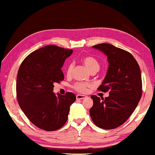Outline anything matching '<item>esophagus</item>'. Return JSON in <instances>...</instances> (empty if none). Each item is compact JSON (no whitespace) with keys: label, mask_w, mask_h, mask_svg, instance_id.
Listing matches in <instances>:
<instances>
[{"label":"esophagus","mask_w":155,"mask_h":155,"mask_svg":"<svg viewBox=\"0 0 155 155\" xmlns=\"http://www.w3.org/2000/svg\"><path fill=\"white\" fill-rule=\"evenodd\" d=\"M86 98H87V97L85 96V95H76V99H77V100H83V99H85Z\"/></svg>","instance_id":"esophagus-1"}]
</instances>
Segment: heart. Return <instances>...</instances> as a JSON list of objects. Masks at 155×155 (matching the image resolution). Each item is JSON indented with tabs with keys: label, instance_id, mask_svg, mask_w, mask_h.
<instances>
[{
	"label": "heart",
	"instance_id": "b5f03b06",
	"mask_svg": "<svg viewBox=\"0 0 155 155\" xmlns=\"http://www.w3.org/2000/svg\"><path fill=\"white\" fill-rule=\"evenodd\" d=\"M83 63L84 64L86 68L90 70V72L93 71L94 70H99V63L98 62L94 57H91V56H87V57H85L84 58H83ZM73 64L72 63H70L68 67V69H67V74L68 75H70V74L72 73V70H73ZM91 86L90 84L87 83H78L74 85V89L76 90V91H78L80 93H85L87 91V87Z\"/></svg>",
	"mask_w": 155,
	"mask_h": 155
}]
</instances>
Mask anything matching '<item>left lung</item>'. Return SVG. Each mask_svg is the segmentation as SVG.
Masks as SVG:
<instances>
[{
    "instance_id": "1",
    "label": "left lung",
    "mask_w": 155,
    "mask_h": 155,
    "mask_svg": "<svg viewBox=\"0 0 155 155\" xmlns=\"http://www.w3.org/2000/svg\"><path fill=\"white\" fill-rule=\"evenodd\" d=\"M93 48L107 57L108 68L102 84V92H109L106 98L92 95L93 106L90 115L97 127L116 129L130 117L137 108L142 93V75L139 66L132 54L110 44H100Z\"/></svg>"
}]
</instances>
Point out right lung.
<instances>
[{
	"label": "right lung",
	"mask_w": 155,
	"mask_h": 155,
	"mask_svg": "<svg viewBox=\"0 0 155 155\" xmlns=\"http://www.w3.org/2000/svg\"><path fill=\"white\" fill-rule=\"evenodd\" d=\"M54 45L41 47L28 54L18 71L17 99L21 108L36 127L55 131L68 120L70 107L75 101L74 93L64 95L53 92L54 83L64 80L61 70L72 53Z\"/></svg>",
	"instance_id": "obj_1"
}]
</instances>
